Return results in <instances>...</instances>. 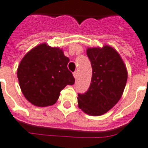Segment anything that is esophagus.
Segmentation results:
<instances>
[{
  "label": "esophagus",
  "mask_w": 148,
  "mask_h": 148,
  "mask_svg": "<svg viewBox=\"0 0 148 148\" xmlns=\"http://www.w3.org/2000/svg\"><path fill=\"white\" fill-rule=\"evenodd\" d=\"M78 74H79V73H78L77 71H75V72H74V73H73V76L75 77V79H76L78 78Z\"/></svg>",
  "instance_id": "34e87169"
}]
</instances>
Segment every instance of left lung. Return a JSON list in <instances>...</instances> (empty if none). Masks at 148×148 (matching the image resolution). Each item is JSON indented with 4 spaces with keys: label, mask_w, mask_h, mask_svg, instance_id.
I'll use <instances>...</instances> for the list:
<instances>
[{
    "label": "left lung",
    "mask_w": 148,
    "mask_h": 148,
    "mask_svg": "<svg viewBox=\"0 0 148 148\" xmlns=\"http://www.w3.org/2000/svg\"><path fill=\"white\" fill-rule=\"evenodd\" d=\"M92 75L88 91L78 94V106L85 113L99 116L120 100L126 86L127 69L119 53L110 46L87 49Z\"/></svg>",
    "instance_id": "1"
}]
</instances>
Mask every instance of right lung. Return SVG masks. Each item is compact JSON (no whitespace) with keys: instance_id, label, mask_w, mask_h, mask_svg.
Wrapping results in <instances>:
<instances>
[{"instance_id":"1","label":"right lung","mask_w":148,"mask_h":148,"mask_svg":"<svg viewBox=\"0 0 148 148\" xmlns=\"http://www.w3.org/2000/svg\"><path fill=\"white\" fill-rule=\"evenodd\" d=\"M69 61L62 49L47 43L29 50L17 69L20 87L26 99L38 107L54 105L61 90L75 83L67 68Z\"/></svg>"}]
</instances>
